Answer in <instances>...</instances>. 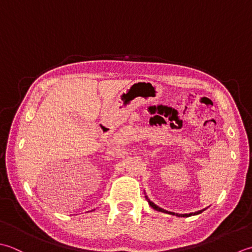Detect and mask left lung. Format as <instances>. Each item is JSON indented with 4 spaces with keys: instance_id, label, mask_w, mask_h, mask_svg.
Returning <instances> with one entry per match:
<instances>
[{
    "instance_id": "1",
    "label": "left lung",
    "mask_w": 252,
    "mask_h": 252,
    "mask_svg": "<svg viewBox=\"0 0 252 252\" xmlns=\"http://www.w3.org/2000/svg\"><path fill=\"white\" fill-rule=\"evenodd\" d=\"M146 198H147V200H148V202H149V204H150V207H152L153 209L155 210H157V211H160V212H164V213H168V214H172V215H176V217H179V218H185V217H191V215H196V214H200L201 213L202 211H204V210H200V211H198V212H194V213H189V214H178V213H174V212H168V211H166V210H164V209H161L160 207H158L157 204H155L153 203L152 201H150V200L148 199V197L146 196Z\"/></svg>"
}]
</instances>
